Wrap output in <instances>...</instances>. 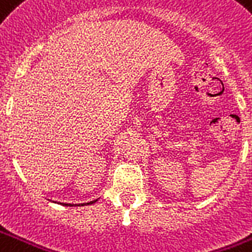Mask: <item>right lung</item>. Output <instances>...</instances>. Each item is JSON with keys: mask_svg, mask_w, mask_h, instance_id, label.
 <instances>
[{"mask_svg": "<svg viewBox=\"0 0 252 252\" xmlns=\"http://www.w3.org/2000/svg\"><path fill=\"white\" fill-rule=\"evenodd\" d=\"M91 203H95V201H91V202H87L86 205H91ZM66 206H74V205H70V203H66ZM83 206V205H82Z\"/></svg>", "mask_w": 252, "mask_h": 252, "instance_id": "add662e5", "label": "right lung"}]
</instances>
